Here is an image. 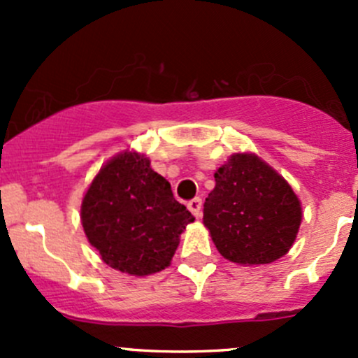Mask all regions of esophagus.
<instances>
[{
    "mask_svg": "<svg viewBox=\"0 0 358 358\" xmlns=\"http://www.w3.org/2000/svg\"><path fill=\"white\" fill-rule=\"evenodd\" d=\"M187 206H189L190 213H192V215L196 216V218H199L201 213H202V201L199 199V197H196V199H192Z\"/></svg>",
    "mask_w": 358,
    "mask_h": 358,
    "instance_id": "1",
    "label": "esophagus"
}]
</instances>
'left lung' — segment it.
<instances>
[{"instance_id":"obj_1","label":"left lung","mask_w":358,"mask_h":358,"mask_svg":"<svg viewBox=\"0 0 358 358\" xmlns=\"http://www.w3.org/2000/svg\"><path fill=\"white\" fill-rule=\"evenodd\" d=\"M215 182L202 223L220 255L243 266L287 255L303 218L287 180L256 154L236 152L220 166Z\"/></svg>"}]
</instances>
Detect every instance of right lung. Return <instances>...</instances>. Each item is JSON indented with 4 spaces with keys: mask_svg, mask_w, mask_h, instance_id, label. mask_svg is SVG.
Returning <instances> with one entry per match:
<instances>
[{
    "mask_svg": "<svg viewBox=\"0 0 358 358\" xmlns=\"http://www.w3.org/2000/svg\"><path fill=\"white\" fill-rule=\"evenodd\" d=\"M192 222L150 159L129 149L100 168L81 202L88 243L106 265L128 275H152L171 265L180 236Z\"/></svg>",
    "mask_w": 358,
    "mask_h": 358,
    "instance_id": "right-lung-1",
    "label": "right lung"
}]
</instances>
